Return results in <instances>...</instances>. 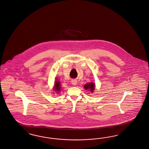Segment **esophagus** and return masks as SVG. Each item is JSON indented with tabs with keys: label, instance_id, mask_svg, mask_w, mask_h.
Listing matches in <instances>:
<instances>
[{
	"label": "esophagus",
	"instance_id": "esophagus-1",
	"mask_svg": "<svg viewBox=\"0 0 149 149\" xmlns=\"http://www.w3.org/2000/svg\"><path fill=\"white\" fill-rule=\"evenodd\" d=\"M72 84L73 85H77V81L75 80H72L71 81Z\"/></svg>",
	"mask_w": 149,
	"mask_h": 149
}]
</instances>
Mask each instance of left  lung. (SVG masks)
<instances>
[{
  "mask_svg": "<svg viewBox=\"0 0 149 149\" xmlns=\"http://www.w3.org/2000/svg\"><path fill=\"white\" fill-rule=\"evenodd\" d=\"M84 88L86 90L89 89V90H90L91 92H93V91L95 90V84L92 82L87 84L84 86Z\"/></svg>",
  "mask_w": 149,
  "mask_h": 149,
  "instance_id": "8db88e82",
  "label": "left lung"
}]
</instances>
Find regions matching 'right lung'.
<instances>
[{"label":"right lung","mask_w":149,"mask_h":149,"mask_svg":"<svg viewBox=\"0 0 149 149\" xmlns=\"http://www.w3.org/2000/svg\"><path fill=\"white\" fill-rule=\"evenodd\" d=\"M61 86H60V82L59 81H57V82H56V83L54 84V90L55 91H57L59 92V90H61Z\"/></svg>","instance_id":"add662e5"}]
</instances>
